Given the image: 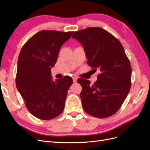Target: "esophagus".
Wrapping results in <instances>:
<instances>
[{
	"mask_svg": "<svg viewBox=\"0 0 150 150\" xmlns=\"http://www.w3.org/2000/svg\"><path fill=\"white\" fill-rule=\"evenodd\" d=\"M72 79H73V82L76 83L77 81V79H78V78H77V77H76V76H74V77H73V78H72Z\"/></svg>",
	"mask_w": 150,
	"mask_h": 150,
	"instance_id": "34e87169",
	"label": "esophagus"
}]
</instances>
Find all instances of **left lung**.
Masks as SVG:
<instances>
[{"label":"left lung","instance_id":"left-lung-1","mask_svg":"<svg viewBox=\"0 0 150 150\" xmlns=\"http://www.w3.org/2000/svg\"><path fill=\"white\" fill-rule=\"evenodd\" d=\"M72 38L82 44L94 72L99 71L93 85L84 79L77 81L82 86L84 110L98 118L110 117L118 111L130 90L132 71L125 49L118 39L97 27L76 31Z\"/></svg>","mask_w":150,"mask_h":150}]
</instances>
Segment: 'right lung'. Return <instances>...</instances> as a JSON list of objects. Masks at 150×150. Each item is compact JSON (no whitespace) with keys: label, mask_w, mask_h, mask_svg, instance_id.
Wrapping results in <instances>:
<instances>
[{"label":"right lung","mask_w":150,"mask_h":150,"mask_svg":"<svg viewBox=\"0 0 150 150\" xmlns=\"http://www.w3.org/2000/svg\"><path fill=\"white\" fill-rule=\"evenodd\" d=\"M73 32L41 30L22 47L17 61L16 84L32 115L42 120L60 115L64 110L67 91L73 83L66 76L52 80L51 67L62 45Z\"/></svg>","instance_id":"1"}]
</instances>
